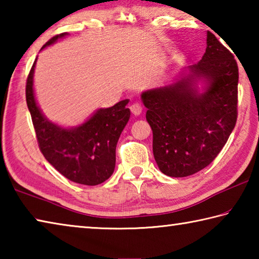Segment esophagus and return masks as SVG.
<instances>
[{"label":"esophagus","instance_id":"34e87169","mask_svg":"<svg viewBox=\"0 0 259 259\" xmlns=\"http://www.w3.org/2000/svg\"><path fill=\"white\" fill-rule=\"evenodd\" d=\"M130 109H131V112H133V114L134 115H139L140 113H142V111H143V107H142V105L140 104H138V103H135V104H133L130 106Z\"/></svg>","mask_w":259,"mask_h":259}]
</instances>
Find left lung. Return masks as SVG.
<instances>
[{
  "label": "left lung",
  "instance_id": "obj_1",
  "mask_svg": "<svg viewBox=\"0 0 259 259\" xmlns=\"http://www.w3.org/2000/svg\"><path fill=\"white\" fill-rule=\"evenodd\" d=\"M205 83L203 92L197 83ZM239 68L234 56L212 33L198 64L170 84L144 91L153 131V154L166 176L186 177L214 160L238 119Z\"/></svg>",
  "mask_w": 259,
  "mask_h": 259
}]
</instances>
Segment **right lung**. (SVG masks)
<instances>
[{
    "label": "right lung",
    "mask_w": 259,
    "mask_h": 259,
    "mask_svg": "<svg viewBox=\"0 0 259 259\" xmlns=\"http://www.w3.org/2000/svg\"><path fill=\"white\" fill-rule=\"evenodd\" d=\"M66 35H56L41 50ZM35 64L36 59L26 83V102L42 154L69 181L88 186L104 183L115 168L117 140L130 117V109L126 108L129 99L121 100L112 107L99 108L75 128H63L48 120L37 106L33 89Z\"/></svg>",
    "instance_id": "right-lung-1"
}]
</instances>
